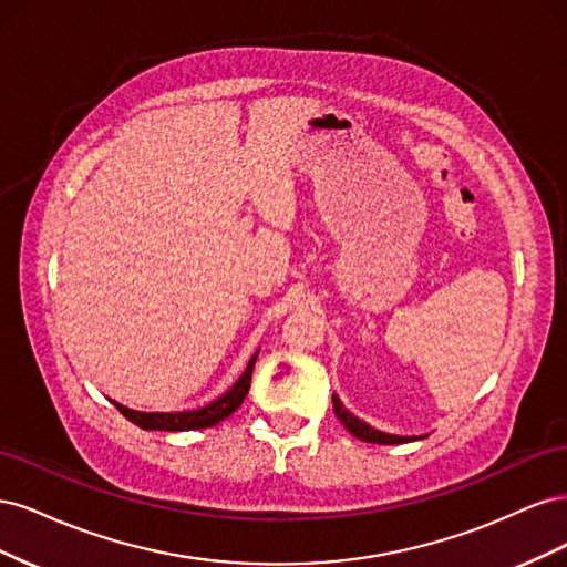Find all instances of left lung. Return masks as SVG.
I'll return each mask as SVG.
<instances>
[{"mask_svg": "<svg viewBox=\"0 0 567 567\" xmlns=\"http://www.w3.org/2000/svg\"><path fill=\"white\" fill-rule=\"evenodd\" d=\"M333 411H336V416L340 419V423L346 425L354 437L364 440V442H371V444H400V442L409 440V437H400V435L381 433V431H375V427H371L369 423L359 421L354 414H350V411L340 404V400L336 398V394H333Z\"/></svg>", "mask_w": 567, "mask_h": 567, "instance_id": "1", "label": "left lung"}]
</instances>
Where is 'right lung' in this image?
I'll return each mask as SVG.
<instances>
[{
	"instance_id": "1",
	"label": "right lung",
	"mask_w": 567,
	"mask_h": 567,
	"mask_svg": "<svg viewBox=\"0 0 567 567\" xmlns=\"http://www.w3.org/2000/svg\"><path fill=\"white\" fill-rule=\"evenodd\" d=\"M257 352L248 362L246 371L227 392H221L217 400L196 406V409H182V411H134L123 404H117V411L123 414L127 421L134 425L144 427V431H196V427H210L217 425L219 421L229 419L234 411L244 404L246 394L250 390V379H252V367H255Z\"/></svg>"
}]
</instances>
